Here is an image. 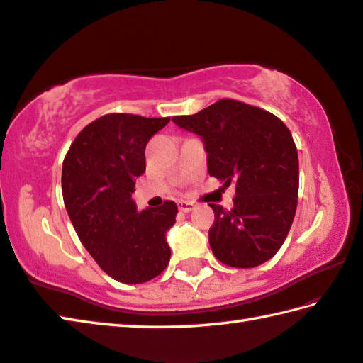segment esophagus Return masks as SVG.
Wrapping results in <instances>:
<instances>
[{"mask_svg":"<svg viewBox=\"0 0 363 363\" xmlns=\"http://www.w3.org/2000/svg\"><path fill=\"white\" fill-rule=\"evenodd\" d=\"M177 208H179V211H182V213H190V211L195 209V204L190 201H179L177 203Z\"/></svg>","mask_w":363,"mask_h":363,"instance_id":"obj_1","label":"esophagus"}]
</instances>
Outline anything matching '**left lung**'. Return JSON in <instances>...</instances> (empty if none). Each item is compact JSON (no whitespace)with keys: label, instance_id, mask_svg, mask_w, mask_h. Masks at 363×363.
I'll return each instance as SVG.
<instances>
[{"label":"left lung","instance_id":"1","mask_svg":"<svg viewBox=\"0 0 363 363\" xmlns=\"http://www.w3.org/2000/svg\"><path fill=\"white\" fill-rule=\"evenodd\" d=\"M173 122L203 138L209 176L223 186L235 182L232 209L209 204L216 259L235 268L272 259L287 238L298 200V152L291 130L268 111L232 98Z\"/></svg>","mask_w":363,"mask_h":363}]
</instances>
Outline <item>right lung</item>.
I'll return each mask as SVG.
<instances>
[{
	"mask_svg": "<svg viewBox=\"0 0 363 363\" xmlns=\"http://www.w3.org/2000/svg\"><path fill=\"white\" fill-rule=\"evenodd\" d=\"M169 117L106 114L90 122L63 160L65 208L79 240L104 273L123 284H141L168 267L164 238L177 206L136 211L135 179L146 171V146Z\"/></svg>",
	"mask_w": 363,
	"mask_h": 363,
	"instance_id": "1",
	"label": "right lung"
}]
</instances>
